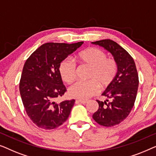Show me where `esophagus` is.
Returning a JSON list of instances; mask_svg holds the SVG:
<instances>
[{"label": "esophagus", "mask_w": 156, "mask_h": 156, "mask_svg": "<svg viewBox=\"0 0 156 156\" xmlns=\"http://www.w3.org/2000/svg\"><path fill=\"white\" fill-rule=\"evenodd\" d=\"M76 102H79V103H81V104H86V103L87 102V100H76Z\"/></svg>", "instance_id": "esophagus-1"}]
</instances>
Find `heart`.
Wrapping results in <instances>:
<instances>
[{
	"instance_id": "heart-1",
	"label": "heart",
	"mask_w": 156,
	"mask_h": 156,
	"mask_svg": "<svg viewBox=\"0 0 156 156\" xmlns=\"http://www.w3.org/2000/svg\"><path fill=\"white\" fill-rule=\"evenodd\" d=\"M77 58L82 64L91 68L88 81H78L69 87V94L72 98L87 100L102 88L109 87L115 80L118 73V65L115 60L107 58L103 50L90 47L79 52ZM76 63L70 58H65L58 66V72L64 82L71 83L76 77Z\"/></svg>"
}]
</instances>
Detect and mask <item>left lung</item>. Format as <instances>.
<instances>
[{"label":"left lung","mask_w":156,"mask_h":156,"mask_svg":"<svg viewBox=\"0 0 156 156\" xmlns=\"http://www.w3.org/2000/svg\"><path fill=\"white\" fill-rule=\"evenodd\" d=\"M92 43L110 52L118 65L115 80L102 93L107 99L97 100L99 108L93 115L101 126H113L128 117L134 105L139 82L136 67L130 54L115 41L102 39Z\"/></svg>","instance_id":"8db88e82"}]
</instances>
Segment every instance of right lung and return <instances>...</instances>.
<instances>
[{
  "label": "right lung",
  "mask_w": 156,
  "mask_h": 156,
  "mask_svg": "<svg viewBox=\"0 0 156 156\" xmlns=\"http://www.w3.org/2000/svg\"><path fill=\"white\" fill-rule=\"evenodd\" d=\"M83 44L45 43L26 61L20 81V93L27 115L39 128L56 129L69 117L75 100L54 102L66 91L58 66Z\"/></svg>",
  "instance_id": "right-lung-1"
}]
</instances>
